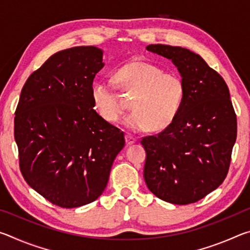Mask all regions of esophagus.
Listing matches in <instances>:
<instances>
[{
	"label": "esophagus",
	"instance_id": "esophagus-1",
	"mask_svg": "<svg viewBox=\"0 0 250 250\" xmlns=\"http://www.w3.org/2000/svg\"><path fill=\"white\" fill-rule=\"evenodd\" d=\"M137 142V139L135 138H133L132 135H130V134H126L125 135V143L128 146H131V145H133V143H135Z\"/></svg>",
	"mask_w": 250,
	"mask_h": 250
}]
</instances>
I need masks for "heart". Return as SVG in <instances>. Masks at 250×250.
I'll list each match as a JSON object with an SVG mask.
<instances>
[{"instance_id":"heart-1","label":"heart","mask_w":250,"mask_h":250,"mask_svg":"<svg viewBox=\"0 0 250 250\" xmlns=\"http://www.w3.org/2000/svg\"><path fill=\"white\" fill-rule=\"evenodd\" d=\"M116 79L125 90L134 94L131 108L122 124L126 129L140 132L152 128L160 131L167 128L183 104L185 83L180 75L164 73V69L152 62L134 61L117 70ZM91 100L97 113L108 122H118L122 105L105 80L91 87Z\"/></svg>"}]
</instances>
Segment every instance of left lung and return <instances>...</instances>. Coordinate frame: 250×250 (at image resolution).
Listing matches in <instances>:
<instances>
[{
  "label": "left lung",
  "instance_id": "left-lung-1",
  "mask_svg": "<svg viewBox=\"0 0 250 250\" xmlns=\"http://www.w3.org/2000/svg\"><path fill=\"white\" fill-rule=\"evenodd\" d=\"M173 62L185 83V98L174 121L142 139L146 159L143 176L161 200L195 203L223 183L237 137L229 90L200 55L180 46H146Z\"/></svg>",
  "mask_w": 250,
  "mask_h": 250
}]
</instances>
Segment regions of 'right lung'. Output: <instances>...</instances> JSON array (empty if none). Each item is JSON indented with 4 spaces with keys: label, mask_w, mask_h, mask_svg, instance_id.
Masks as SVG:
<instances>
[{
    "label": "right lung",
    "mask_w": 250,
    "mask_h": 250,
    "mask_svg": "<svg viewBox=\"0 0 250 250\" xmlns=\"http://www.w3.org/2000/svg\"><path fill=\"white\" fill-rule=\"evenodd\" d=\"M104 50L77 46L50 56L25 83L14 138L24 180L64 208L96 201L107 186L125 134L94 109L91 87Z\"/></svg>",
    "instance_id": "right-lung-1"
}]
</instances>
